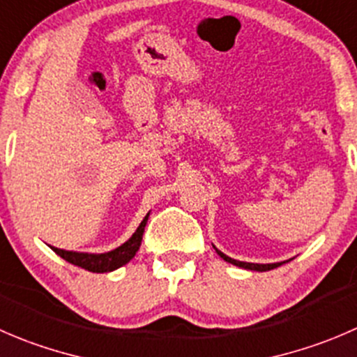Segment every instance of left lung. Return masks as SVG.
Listing matches in <instances>:
<instances>
[{"mask_svg": "<svg viewBox=\"0 0 357 357\" xmlns=\"http://www.w3.org/2000/svg\"><path fill=\"white\" fill-rule=\"evenodd\" d=\"M213 248H214V245H213ZM214 249H216V248H214ZM216 252L220 255V258H223L225 261L231 263V265L241 266V268H245V271H256V272L272 271V268H278V266L282 265V263L289 261V259H286V261H279V263H248V261H238V259L230 258V256H227L225 252H221L220 249H216Z\"/></svg>", "mask_w": 357, "mask_h": 357, "instance_id": "obj_1", "label": "left lung"}]
</instances>
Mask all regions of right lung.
<instances>
[{
	"mask_svg": "<svg viewBox=\"0 0 357 357\" xmlns=\"http://www.w3.org/2000/svg\"><path fill=\"white\" fill-rule=\"evenodd\" d=\"M150 213L144 216V220L141 221L137 230L134 231L132 237L129 241L123 242L122 245H119L116 249H112L108 252H79V251H66V249H59L50 245V249L54 252H57L61 258H64L66 261L73 263L76 266H82L89 272H96V274H105V272H113L120 266H123L126 263H129L130 259L136 256V252L139 251L141 241H143L144 227H146V221Z\"/></svg>",
	"mask_w": 357,
	"mask_h": 357,
	"instance_id": "1",
	"label": "right lung"
}]
</instances>
